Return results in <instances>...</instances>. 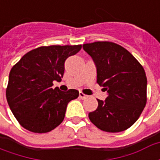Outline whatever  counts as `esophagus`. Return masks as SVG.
<instances>
[{"instance_id":"esophagus-1","label":"esophagus","mask_w":160,"mask_h":160,"mask_svg":"<svg viewBox=\"0 0 160 160\" xmlns=\"http://www.w3.org/2000/svg\"><path fill=\"white\" fill-rule=\"evenodd\" d=\"M79 96H80V98H81V99H85V98H87V95L84 94L83 92H80V93H79Z\"/></svg>"}]
</instances>
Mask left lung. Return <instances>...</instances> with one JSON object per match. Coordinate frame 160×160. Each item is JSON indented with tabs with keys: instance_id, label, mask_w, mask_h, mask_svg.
<instances>
[{
	"instance_id": "1",
	"label": "left lung",
	"mask_w": 160,
	"mask_h": 160,
	"mask_svg": "<svg viewBox=\"0 0 160 160\" xmlns=\"http://www.w3.org/2000/svg\"><path fill=\"white\" fill-rule=\"evenodd\" d=\"M97 67V83L107 91L105 101L88 114L99 129L117 133L130 128L147 104V76L141 63L122 46L109 41L83 44Z\"/></svg>"
}]
</instances>
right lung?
<instances>
[{
	"label": "right lung",
	"instance_id": "1",
	"mask_svg": "<svg viewBox=\"0 0 160 160\" xmlns=\"http://www.w3.org/2000/svg\"><path fill=\"white\" fill-rule=\"evenodd\" d=\"M81 45L41 46L27 52L9 73L6 96L12 114L24 128L47 133L62 122L67 105L79 97V91L52 88L61 81L64 62Z\"/></svg>",
	"mask_w": 160,
	"mask_h": 160
}]
</instances>
